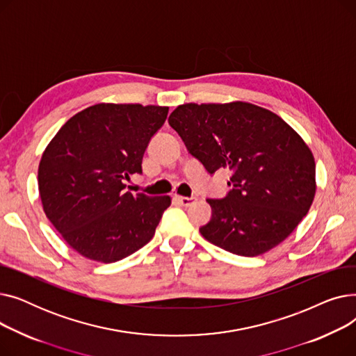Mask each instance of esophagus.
I'll return each instance as SVG.
<instances>
[{"label": "esophagus", "instance_id": "1", "mask_svg": "<svg viewBox=\"0 0 356 356\" xmlns=\"http://www.w3.org/2000/svg\"><path fill=\"white\" fill-rule=\"evenodd\" d=\"M176 200L181 204V207H191L192 203L196 202V197H188V196H176Z\"/></svg>", "mask_w": 356, "mask_h": 356}]
</instances>
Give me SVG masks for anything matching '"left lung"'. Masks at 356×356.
<instances>
[{"label":"left lung","mask_w":356,"mask_h":356,"mask_svg":"<svg viewBox=\"0 0 356 356\" xmlns=\"http://www.w3.org/2000/svg\"><path fill=\"white\" fill-rule=\"evenodd\" d=\"M168 124L211 175L232 172L229 193L207 200L212 218L199 231L211 244L257 257L283 242L307 215L316 193L314 157L274 112L241 101L183 104Z\"/></svg>","instance_id":"left-lung-1"}]
</instances>
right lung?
<instances>
[{
	"mask_svg": "<svg viewBox=\"0 0 356 356\" xmlns=\"http://www.w3.org/2000/svg\"><path fill=\"white\" fill-rule=\"evenodd\" d=\"M167 112L157 105H92L46 147L39 164L43 211L81 255L115 263L154 236L170 196L133 195L124 180L143 173L144 152Z\"/></svg>",
	"mask_w": 356,
	"mask_h": 356,
	"instance_id": "1",
	"label": "right lung"
}]
</instances>
